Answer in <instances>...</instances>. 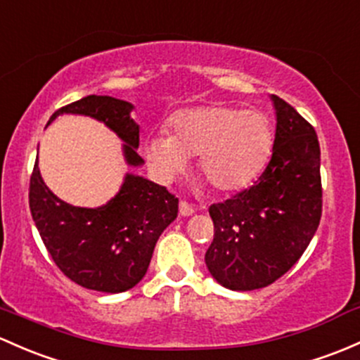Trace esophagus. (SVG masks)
I'll list each match as a JSON object with an SVG mask.
<instances>
[{"label":"esophagus","mask_w":360,"mask_h":360,"mask_svg":"<svg viewBox=\"0 0 360 360\" xmlns=\"http://www.w3.org/2000/svg\"><path fill=\"white\" fill-rule=\"evenodd\" d=\"M179 214L184 215V217H188V215L195 214V207L190 205L188 202H184V200H181V202H179Z\"/></svg>","instance_id":"obj_1"}]
</instances>
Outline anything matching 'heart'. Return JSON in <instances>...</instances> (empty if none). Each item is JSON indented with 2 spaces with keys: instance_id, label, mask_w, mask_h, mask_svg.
I'll return each instance as SVG.
<instances>
[{
  "instance_id": "heart-1",
  "label": "heart",
  "mask_w": 360,
  "mask_h": 360,
  "mask_svg": "<svg viewBox=\"0 0 360 360\" xmlns=\"http://www.w3.org/2000/svg\"><path fill=\"white\" fill-rule=\"evenodd\" d=\"M170 134L157 132L145 153L162 179H170L198 155V172L217 191H236L252 183L271 157L274 132L259 110L209 105L170 117Z\"/></svg>"
}]
</instances>
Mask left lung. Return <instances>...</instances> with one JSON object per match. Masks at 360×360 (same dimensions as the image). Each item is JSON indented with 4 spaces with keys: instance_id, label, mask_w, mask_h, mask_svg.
Returning a JSON list of instances; mask_svg holds the SVG:
<instances>
[{
    "instance_id": "obj_1",
    "label": "left lung",
    "mask_w": 360,
    "mask_h": 360,
    "mask_svg": "<svg viewBox=\"0 0 360 360\" xmlns=\"http://www.w3.org/2000/svg\"><path fill=\"white\" fill-rule=\"evenodd\" d=\"M271 160L253 186L210 205L214 241L205 264L224 288H264L309 247L323 212L321 150L307 120L279 96Z\"/></svg>"
}]
</instances>
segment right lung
I'll return each instance as SVG.
<instances>
[{
	"instance_id": "1",
	"label": "right lung",
	"mask_w": 360,
	"mask_h": 360,
	"mask_svg": "<svg viewBox=\"0 0 360 360\" xmlns=\"http://www.w3.org/2000/svg\"><path fill=\"white\" fill-rule=\"evenodd\" d=\"M132 108L124 100L89 94L58 108L50 122L62 113L100 120L126 143V162L138 167L143 158L136 151L139 126L131 119ZM177 205L179 200L167 188L132 174H126L107 205L96 209L69 205L53 195L37 160L30 176V214L53 262L70 281L103 293H120L141 281L157 240L177 217Z\"/></svg>"
}]
</instances>
